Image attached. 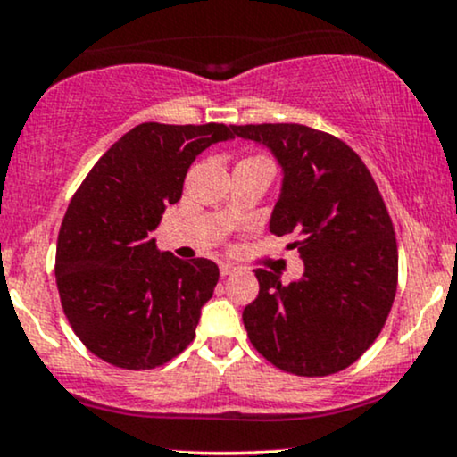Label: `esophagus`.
<instances>
[{
  "label": "esophagus",
  "instance_id": "obj_1",
  "mask_svg": "<svg viewBox=\"0 0 457 457\" xmlns=\"http://www.w3.org/2000/svg\"><path fill=\"white\" fill-rule=\"evenodd\" d=\"M236 272V266L232 264H221V277H229Z\"/></svg>",
  "mask_w": 457,
  "mask_h": 457
}]
</instances>
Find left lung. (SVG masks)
Here are the masks:
<instances>
[{"label": "left lung", "mask_w": 457, "mask_h": 457, "mask_svg": "<svg viewBox=\"0 0 457 457\" xmlns=\"http://www.w3.org/2000/svg\"><path fill=\"white\" fill-rule=\"evenodd\" d=\"M270 150L281 191L270 232L295 234L303 277L255 270L260 295L243 322L255 350L283 371L328 376L374 344L397 287V243L365 162L342 139L303 124L234 127Z\"/></svg>", "instance_id": "8db88e82"}]
</instances>
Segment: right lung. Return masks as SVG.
I'll return each instance as SVG.
<instances>
[{"mask_svg": "<svg viewBox=\"0 0 457 457\" xmlns=\"http://www.w3.org/2000/svg\"><path fill=\"white\" fill-rule=\"evenodd\" d=\"M225 124L144 122L101 156L72 197L57 236L55 279L77 337L124 370L167 363L195 337L219 266L156 249L152 229L176 204L191 162Z\"/></svg>", "mask_w": 457, "mask_h": 457, "instance_id": "right-lung-1", "label": "right lung"}]
</instances>
